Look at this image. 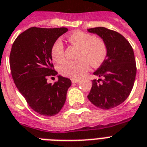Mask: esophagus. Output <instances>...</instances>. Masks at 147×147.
Here are the masks:
<instances>
[{"label": "esophagus", "instance_id": "esophagus-1", "mask_svg": "<svg viewBox=\"0 0 147 147\" xmlns=\"http://www.w3.org/2000/svg\"><path fill=\"white\" fill-rule=\"evenodd\" d=\"M71 81H72V82L76 83V82H78L80 81V80L79 79H71Z\"/></svg>", "mask_w": 147, "mask_h": 147}]
</instances>
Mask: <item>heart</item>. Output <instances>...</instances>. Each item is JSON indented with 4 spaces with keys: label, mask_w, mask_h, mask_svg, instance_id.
Instances as JSON below:
<instances>
[{
    "label": "heart",
    "mask_w": 147,
    "mask_h": 147,
    "mask_svg": "<svg viewBox=\"0 0 147 147\" xmlns=\"http://www.w3.org/2000/svg\"><path fill=\"white\" fill-rule=\"evenodd\" d=\"M71 44L79 47L76 61H65L59 67L61 74L73 79L81 78L89 68L90 64L96 67L102 64L107 55V46L104 39L100 37L76 31L67 37ZM51 56L53 60L60 62L65 57V47L61 40L58 39L51 48Z\"/></svg>",
    "instance_id": "obj_1"
}]
</instances>
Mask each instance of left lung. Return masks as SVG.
<instances>
[{"label":"left lung","mask_w":147,"mask_h":147,"mask_svg":"<svg viewBox=\"0 0 147 147\" xmlns=\"http://www.w3.org/2000/svg\"><path fill=\"white\" fill-rule=\"evenodd\" d=\"M88 31L99 35L107 46V55L94 74L100 77L92 80L88 97L94 106L109 110L123 103L134 86L137 67L131 46L121 34L104 27Z\"/></svg>","instance_id":"obj_1"}]
</instances>
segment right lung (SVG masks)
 <instances>
[{
    "mask_svg": "<svg viewBox=\"0 0 147 147\" xmlns=\"http://www.w3.org/2000/svg\"><path fill=\"white\" fill-rule=\"evenodd\" d=\"M66 28L31 27L16 37L9 55L11 74L18 90L30 107L43 116L59 113L71 86L70 79L58 76L54 84L49 77L58 74L52 62L51 48Z\"/></svg>",
    "mask_w": 147,
    "mask_h": 147,
    "instance_id": "obj_1",
    "label": "right lung"
}]
</instances>
